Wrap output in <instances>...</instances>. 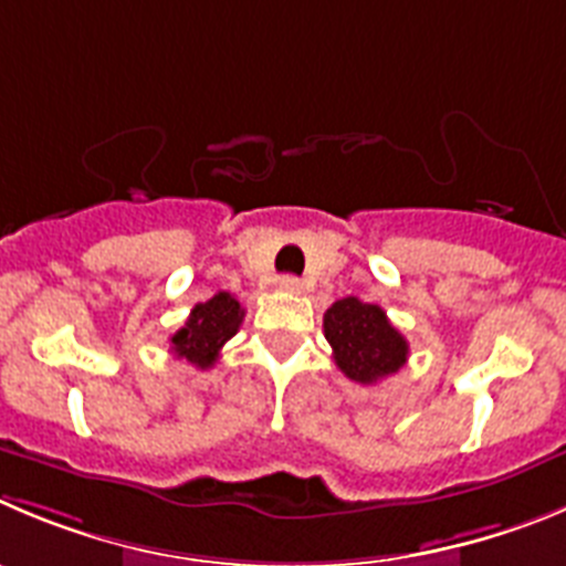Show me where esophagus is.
I'll return each instance as SVG.
<instances>
[{
	"label": "esophagus",
	"instance_id": "34e87169",
	"mask_svg": "<svg viewBox=\"0 0 566 566\" xmlns=\"http://www.w3.org/2000/svg\"><path fill=\"white\" fill-rule=\"evenodd\" d=\"M277 289H280V292L300 294V292H303V280L294 277V274H283V277L277 280Z\"/></svg>",
	"mask_w": 566,
	"mask_h": 566
}]
</instances>
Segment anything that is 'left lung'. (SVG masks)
I'll return each instance as SVG.
<instances>
[{"label": "left lung", "instance_id": "8db88e82", "mask_svg": "<svg viewBox=\"0 0 566 566\" xmlns=\"http://www.w3.org/2000/svg\"><path fill=\"white\" fill-rule=\"evenodd\" d=\"M323 328L336 367L350 381L376 385L407 365V339L392 328L381 305L361 303L359 297L336 300L325 311Z\"/></svg>", "mask_w": 566, "mask_h": 566}]
</instances>
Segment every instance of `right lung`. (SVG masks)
<instances>
[{"mask_svg": "<svg viewBox=\"0 0 566 566\" xmlns=\"http://www.w3.org/2000/svg\"><path fill=\"white\" fill-rule=\"evenodd\" d=\"M241 323V303L227 292L212 294L207 303L193 305L188 323L170 336V354L207 370V367L216 365L224 342L238 334Z\"/></svg>", "mask_w": 566, "mask_h": 566, "instance_id": "obj_1", "label": "right lung"}]
</instances>
